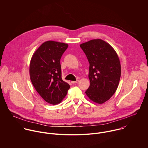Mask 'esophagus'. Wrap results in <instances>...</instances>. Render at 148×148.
Returning <instances> with one entry per match:
<instances>
[{"mask_svg":"<svg viewBox=\"0 0 148 148\" xmlns=\"http://www.w3.org/2000/svg\"><path fill=\"white\" fill-rule=\"evenodd\" d=\"M79 82V80H77V81H72V82H71V83H72V84H75V83H78Z\"/></svg>","mask_w":148,"mask_h":148,"instance_id":"esophagus-1","label":"esophagus"}]
</instances>
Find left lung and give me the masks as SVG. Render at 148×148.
<instances>
[{"instance_id": "8db88e82", "label": "left lung", "mask_w": 148, "mask_h": 148, "mask_svg": "<svg viewBox=\"0 0 148 148\" xmlns=\"http://www.w3.org/2000/svg\"><path fill=\"white\" fill-rule=\"evenodd\" d=\"M80 46L89 63L90 86L85 93L94 103L103 104L119 86L121 73L119 58L113 48L101 39H93Z\"/></svg>"}]
</instances>
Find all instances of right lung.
<instances>
[{"instance_id": "obj_1", "label": "right lung", "mask_w": 148, "mask_h": 148, "mask_svg": "<svg viewBox=\"0 0 148 148\" xmlns=\"http://www.w3.org/2000/svg\"><path fill=\"white\" fill-rule=\"evenodd\" d=\"M68 45L47 41L33 54L29 64L30 79L34 88L48 103L62 102L70 86L62 78L60 59Z\"/></svg>"}]
</instances>
